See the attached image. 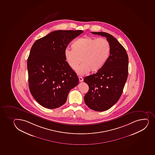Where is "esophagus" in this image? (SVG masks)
I'll use <instances>...</instances> for the list:
<instances>
[{
  "label": "esophagus",
  "mask_w": 155,
  "mask_h": 155,
  "mask_svg": "<svg viewBox=\"0 0 155 155\" xmlns=\"http://www.w3.org/2000/svg\"><path fill=\"white\" fill-rule=\"evenodd\" d=\"M79 82H81L83 81V78L82 77L79 76Z\"/></svg>",
  "instance_id": "34e87169"
}]
</instances>
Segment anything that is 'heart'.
Returning a JSON list of instances; mask_svg holds the SVG:
<instances>
[{"label": "heart", "mask_w": 155, "mask_h": 155, "mask_svg": "<svg viewBox=\"0 0 155 155\" xmlns=\"http://www.w3.org/2000/svg\"><path fill=\"white\" fill-rule=\"evenodd\" d=\"M72 49L64 51L65 61L70 67L76 70L81 61L82 64L77 70L79 75L87 74L91 71L95 73L104 67L110 56V43L104 38L82 37L72 44Z\"/></svg>", "instance_id": "obj_1"}]
</instances>
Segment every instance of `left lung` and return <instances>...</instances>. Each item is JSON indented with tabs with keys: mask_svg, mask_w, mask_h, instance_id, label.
Listing matches in <instances>:
<instances>
[{
	"mask_svg": "<svg viewBox=\"0 0 155 155\" xmlns=\"http://www.w3.org/2000/svg\"><path fill=\"white\" fill-rule=\"evenodd\" d=\"M91 33L106 38L111 52L108 61L100 70L84 78L89 86L84 99L90 109L103 111L114 106L122 94L128 78V56L124 47L112 35L104 32Z\"/></svg>",
	"mask_w": 155,
	"mask_h": 155,
	"instance_id": "obj_1",
	"label": "left lung"
}]
</instances>
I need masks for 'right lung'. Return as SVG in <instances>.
I'll return each instance as SVG.
<instances>
[{
  "label": "right lung",
  "mask_w": 155,
  "mask_h": 155,
  "mask_svg": "<svg viewBox=\"0 0 155 155\" xmlns=\"http://www.w3.org/2000/svg\"><path fill=\"white\" fill-rule=\"evenodd\" d=\"M83 32L54 31L32 45L27 59L29 87L42 106L61 107L69 91L78 84V77L65 61L64 51L70 41Z\"/></svg>",
  "instance_id": "1"
}]
</instances>
